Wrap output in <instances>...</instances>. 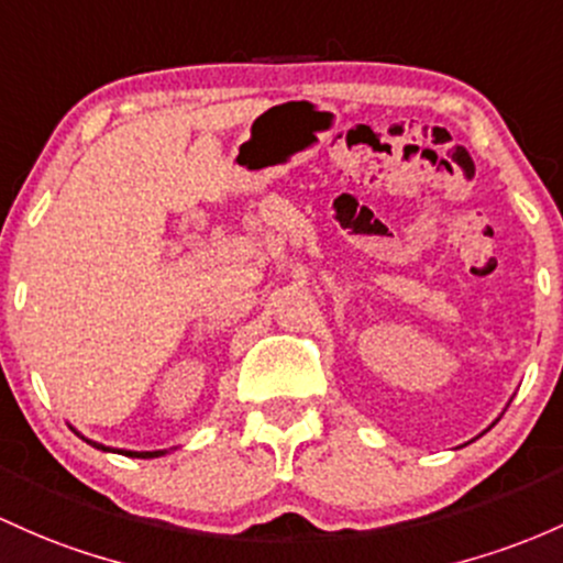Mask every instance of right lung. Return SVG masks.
Instances as JSON below:
<instances>
[{
	"label": "right lung",
	"instance_id": "right-lung-1",
	"mask_svg": "<svg viewBox=\"0 0 563 563\" xmlns=\"http://www.w3.org/2000/svg\"><path fill=\"white\" fill-rule=\"evenodd\" d=\"M74 430V428H71ZM77 432V430H74ZM79 435V432H77ZM82 438L85 443H90L92 449H101V452H114V454H125V456H133V460H154V456H163V454H168V449H157V452H131V449H114V446H103V443H98V441H90V438H85V435H79Z\"/></svg>",
	"mask_w": 563,
	"mask_h": 563
}]
</instances>
